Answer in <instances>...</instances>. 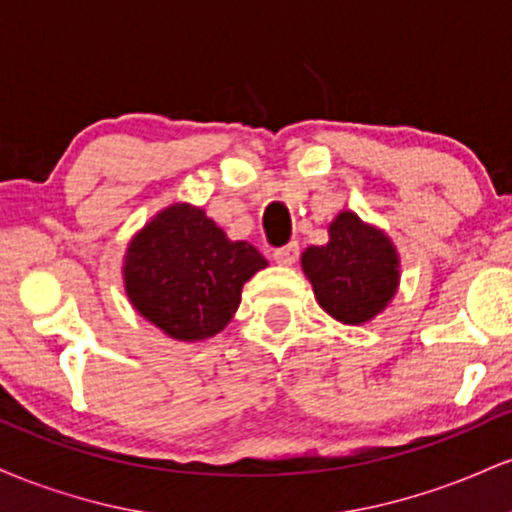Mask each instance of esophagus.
Wrapping results in <instances>:
<instances>
[{
	"instance_id": "1",
	"label": "esophagus",
	"mask_w": 512,
	"mask_h": 512,
	"mask_svg": "<svg viewBox=\"0 0 512 512\" xmlns=\"http://www.w3.org/2000/svg\"><path fill=\"white\" fill-rule=\"evenodd\" d=\"M298 243H289V245H284V248H279V250H274V260H276V264H284V267H291L293 262L298 260Z\"/></svg>"
}]
</instances>
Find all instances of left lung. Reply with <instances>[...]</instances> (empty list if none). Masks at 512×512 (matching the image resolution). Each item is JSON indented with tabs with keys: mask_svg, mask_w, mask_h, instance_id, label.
<instances>
[{
	"mask_svg": "<svg viewBox=\"0 0 512 512\" xmlns=\"http://www.w3.org/2000/svg\"><path fill=\"white\" fill-rule=\"evenodd\" d=\"M301 267L320 308L344 325H363L383 313L399 286L397 248L354 211H339L327 245H310Z\"/></svg>",
	"mask_w": 512,
	"mask_h": 512,
	"instance_id": "obj_1",
	"label": "left lung"
}]
</instances>
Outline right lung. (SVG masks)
<instances>
[{"instance_id": "1", "label": "right lung", "mask_w": 512, "mask_h": 512, "mask_svg": "<svg viewBox=\"0 0 512 512\" xmlns=\"http://www.w3.org/2000/svg\"><path fill=\"white\" fill-rule=\"evenodd\" d=\"M267 260L192 204H170L127 245L125 291L137 313L178 342H202L231 322L243 284Z\"/></svg>"}]
</instances>
